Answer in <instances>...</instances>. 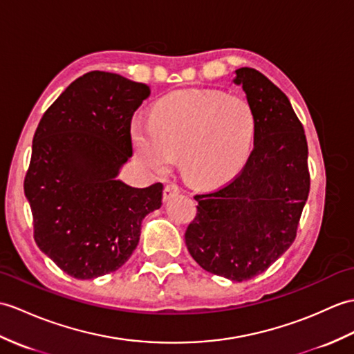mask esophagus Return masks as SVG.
Returning a JSON list of instances; mask_svg holds the SVG:
<instances>
[{
    "label": "esophagus",
    "instance_id": "34e87169",
    "mask_svg": "<svg viewBox=\"0 0 354 354\" xmlns=\"http://www.w3.org/2000/svg\"><path fill=\"white\" fill-rule=\"evenodd\" d=\"M179 193H180V188H179L176 184L170 183V184H167L166 187H164V193H162V197H164V201H170L171 197L178 196Z\"/></svg>",
    "mask_w": 354,
    "mask_h": 354
}]
</instances>
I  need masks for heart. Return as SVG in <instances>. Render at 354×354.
I'll list each match as a JSON object with an SVG mask.
<instances>
[{"mask_svg": "<svg viewBox=\"0 0 354 354\" xmlns=\"http://www.w3.org/2000/svg\"><path fill=\"white\" fill-rule=\"evenodd\" d=\"M140 161L166 171L180 153L184 174L197 184L223 183L248 160L254 114L248 101L216 90H180L153 106L149 122L134 120Z\"/></svg>", "mask_w": 354, "mask_h": 354, "instance_id": "heart-1", "label": "heart"}]
</instances>
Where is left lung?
Masks as SVG:
<instances>
[{"label":"left lung","instance_id":"8db88e82","mask_svg":"<svg viewBox=\"0 0 354 354\" xmlns=\"http://www.w3.org/2000/svg\"><path fill=\"white\" fill-rule=\"evenodd\" d=\"M234 83L254 114L253 151L231 183L194 196L185 244L203 270L243 282L290 249L310 179L305 129L286 95L252 68L236 69Z\"/></svg>","mask_w":354,"mask_h":354}]
</instances>
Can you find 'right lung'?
I'll list each match as a JSON object with an SVG mask.
<instances>
[{"instance_id": "right-lung-1", "label": "right lung", "mask_w": 354, "mask_h": 354, "mask_svg": "<svg viewBox=\"0 0 354 354\" xmlns=\"http://www.w3.org/2000/svg\"><path fill=\"white\" fill-rule=\"evenodd\" d=\"M149 95L143 83L93 71L39 122L24 193L39 249L72 277L120 268L137 248L143 218L161 207L162 184L134 188L118 179L133 157L131 119Z\"/></svg>"}]
</instances>
